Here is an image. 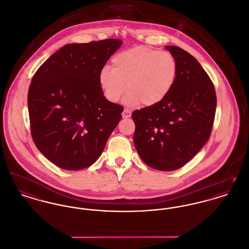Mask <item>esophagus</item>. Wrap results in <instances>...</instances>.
I'll return each mask as SVG.
<instances>
[{
    "mask_svg": "<svg viewBox=\"0 0 249 249\" xmlns=\"http://www.w3.org/2000/svg\"><path fill=\"white\" fill-rule=\"evenodd\" d=\"M131 115H132L131 112H130L129 110H127V109H125V110L123 111V113H122V117H123V118H129Z\"/></svg>",
    "mask_w": 249,
    "mask_h": 249,
    "instance_id": "obj_1",
    "label": "esophagus"
}]
</instances>
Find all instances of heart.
Returning a JSON list of instances; mask_svg holds the SVG:
<instances>
[{
    "mask_svg": "<svg viewBox=\"0 0 249 249\" xmlns=\"http://www.w3.org/2000/svg\"><path fill=\"white\" fill-rule=\"evenodd\" d=\"M178 76V63L172 53L135 46L113 57L112 70L103 68L99 85L105 97L117 102L126 89L125 103L146 107L161 103L172 92Z\"/></svg>",
    "mask_w": 249,
    "mask_h": 249,
    "instance_id": "1",
    "label": "heart"
}]
</instances>
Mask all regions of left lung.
<instances>
[{"label": "left lung", "instance_id": "8db88e82", "mask_svg": "<svg viewBox=\"0 0 249 249\" xmlns=\"http://www.w3.org/2000/svg\"><path fill=\"white\" fill-rule=\"evenodd\" d=\"M177 60L176 83L161 103L135 110L134 142L141 159L163 172L182 168L211 136L217 98L214 85L195 57L166 46Z\"/></svg>", "mask_w": 249, "mask_h": 249}]
</instances>
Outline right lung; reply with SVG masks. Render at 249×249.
<instances>
[{"instance_id":"add662e5","label":"right lung","mask_w":249,"mask_h":249,"mask_svg":"<svg viewBox=\"0 0 249 249\" xmlns=\"http://www.w3.org/2000/svg\"><path fill=\"white\" fill-rule=\"evenodd\" d=\"M116 38L71 43L47 58L28 90L31 135L38 151L58 168L94 164L120 121L123 107L103 96L99 73L121 46Z\"/></svg>"}]
</instances>
